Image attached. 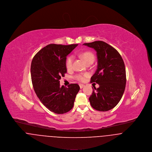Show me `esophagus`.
<instances>
[{
	"label": "esophagus",
	"instance_id": "esophagus-1",
	"mask_svg": "<svg viewBox=\"0 0 152 152\" xmlns=\"http://www.w3.org/2000/svg\"><path fill=\"white\" fill-rule=\"evenodd\" d=\"M79 86H80V89H82L83 88L85 87V85H82V84H80V85H79Z\"/></svg>",
	"mask_w": 152,
	"mask_h": 152
}]
</instances>
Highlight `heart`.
<instances>
[{
    "label": "heart",
    "instance_id": "obj_1",
    "mask_svg": "<svg viewBox=\"0 0 152 152\" xmlns=\"http://www.w3.org/2000/svg\"><path fill=\"white\" fill-rule=\"evenodd\" d=\"M80 56L82 58V59L84 61H85L86 63H88L89 62H93V61L94 60V55L91 52L89 51L83 52L82 53L80 54ZM73 60H74V58L72 55H70L67 58L65 62V64H66V69L68 70H70L72 69ZM88 76H89L88 73H80V74L76 75L75 76V78L76 80L82 82V81H84L85 78L88 77Z\"/></svg>",
    "mask_w": 152,
    "mask_h": 152
}]
</instances>
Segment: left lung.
I'll list each match as a JSON object with an SVG mask.
<instances>
[{"label": "left lung", "mask_w": 152, "mask_h": 152, "mask_svg": "<svg viewBox=\"0 0 152 152\" xmlns=\"http://www.w3.org/2000/svg\"><path fill=\"white\" fill-rule=\"evenodd\" d=\"M83 45L97 52V69L91 82H96L99 87L94 88L89 97L91 104L96 110L108 111L118 104L124 91L126 76L124 61L119 53L104 42Z\"/></svg>", "instance_id": "1"}]
</instances>
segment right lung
Returning a JSON list of instances; mask_svg holds the SVG:
<instances>
[{"mask_svg": "<svg viewBox=\"0 0 152 152\" xmlns=\"http://www.w3.org/2000/svg\"><path fill=\"white\" fill-rule=\"evenodd\" d=\"M78 45L50 44L39 50L33 57L31 67V79L34 91L50 111L63 114L73 107L79 86L70 84L61 86L59 80L67 73V56Z\"/></svg>", "mask_w": 152, "mask_h": 152, "instance_id": "1", "label": "right lung"}]
</instances>
